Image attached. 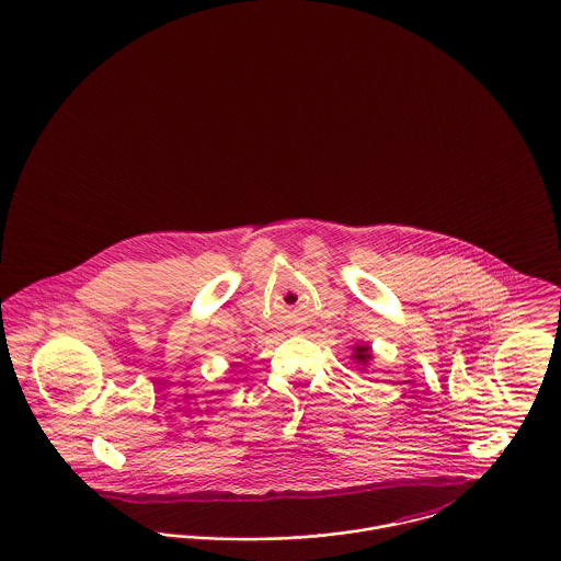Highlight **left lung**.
Wrapping results in <instances>:
<instances>
[{"mask_svg":"<svg viewBox=\"0 0 561 561\" xmlns=\"http://www.w3.org/2000/svg\"><path fill=\"white\" fill-rule=\"evenodd\" d=\"M370 357H373L370 346H357V348H355V353H353V359H355V362H359V364H368V362H370Z\"/></svg>","mask_w":561,"mask_h":561,"instance_id":"1","label":"left lung"}]
</instances>
